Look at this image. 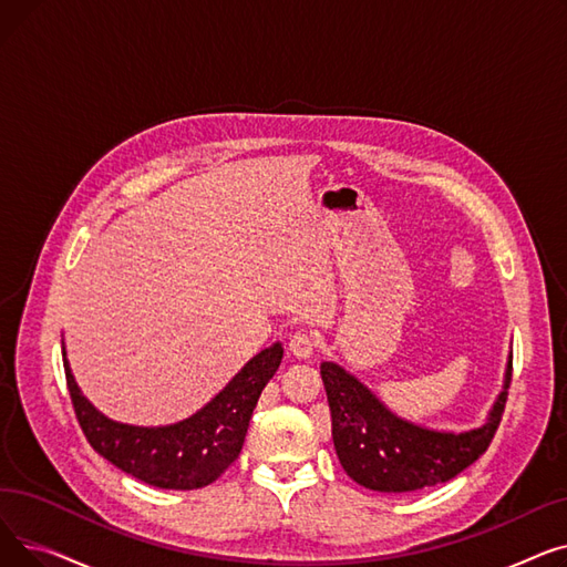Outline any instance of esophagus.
Instances as JSON below:
<instances>
[{"label":"esophagus","instance_id":"esophagus-1","mask_svg":"<svg viewBox=\"0 0 567 567\" xmlns=\"http://www.w3.org/2000/svg\"><path fill=\"white\" fill-rule=\"evenodd\" d=\"M289 351L296 355V359H310L315 353V338L308 331L293 333L289 340Z\"/></svg>","mask_w":567,"mask_h":567}]
</instances>
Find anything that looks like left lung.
I'll return each instance as SVG.
<instances>
[{"label": "left lung", "instance_id": "left-lung-1", "mask_svg": "<svg viewBox=\"0 0 567 567\" xmlns=\"http://www.w3.org/2000/svg\"><path fill=\"white\" fill-rule=\"evenodd\" d=\"M513 351L505 363L503 389L481 427L453 432L411 423L385 406L368 385L333 361L321 363L329 395L333 445L342 468L365 489L400 494L455 478L478 460L494 439L508 398Z\"/></svg>", "mask_w": 567, "mask_h": 567}]
</instances>
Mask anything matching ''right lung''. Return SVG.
Listing matches in <instances>:
<instances>
[{
  "label": "right lung",
  "mask_w": 567,
  "mask_h": 567,
  "mask_svg": "<svg viewBox=\"0 0 567 567\" xmlns=\"http://www.w3.org/2000/svg\"><path fill=\"white\" fill-rule=\"evenodd\" d=\"M69 393L92 449L133 478L161 489H199L218 481L244 449L264 385L282 361V342L261 349L225 389L188 419L169 425H128L107 419L89 402L73 377L62 342Z\"/></svg>",
  "instance_id": "right-lung-1"
}]
</instances>
